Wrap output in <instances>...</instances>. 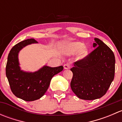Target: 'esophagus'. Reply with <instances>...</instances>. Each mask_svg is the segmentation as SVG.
Instances as JSON below:
<instances>
[{"label":"esophagus","mask_w":122,"mask_h":122,"mask_svg":"<svg viewBox=\"0 0 122 122\" xmlns=\"http://www.w3.org/2000/svg\"><path fill=\"white\" fill-rule=\"evenodd\" d=\"M70 67H71V66H70V64L68 63H67L66 64L64 65V68L66 69V70H67V69H70Z\"/></svg>","instance_id":"34e87169"}]
</instances>
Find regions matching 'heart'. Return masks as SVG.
Returning a JSON list of instances; mask_svg holds the SVG:
<instances>
[{"label":"heart","mask_w":122,"mask_h":122,"mask_svg":"<svg viewBox=\"0 0 122 122\" xmlns=\"http://www.w3.org/2000/svg\"><path fill=\"white\" fill-rule=\"evenodd\" d=\"M66 51L70 54H74L79 52L81 58L86 57L88 54V49L84 46L83 43L80 42H75L68 44L66 48Z\"/></svg>","instance_id":"heart-1"}]
</instances>
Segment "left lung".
Masks as SVG:
<instances>
[{
	"label": "left lung",
	"mask_w": 122,
	"mask_h": 122,
	"mask_svg": "<svg viewBox=\"0 0 122 122\" xmlns=\"http://www.w3.org/2000/svg\"><path fill=\"white\" fill-rule=\"evenodd\" d=\"M95 50L71 68L73 76L70 86L79 99L92 100L106 93L114 77L115 57L111 49L94 38Z\"/></svg>",
	"instance_id": "1"
}]
</instances>
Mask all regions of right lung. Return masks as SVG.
I'll return each mask as SVG.
<instances>
[{
	"instance_id": "right-lung-1",
	"label": "right lung",
	"mask_w": 122,
	"mask_h": 122,
	"mask_svg": "<svg viewBox=\"0 0 122 122\" xmlns=\"http://www.w3.org/2000/svg\"><path fill=\"white\" fill-rule=\"evenodd\" d=\"M38 43L34 39H28L15 45L9 53L6 67V75L10 87L15 96L26 102L40 99L47 91L51 79L62 71V66L57 67L43 66L35 72L21 70L18 54L25 46Z\"/></svg>"
}]
</instances>
